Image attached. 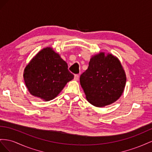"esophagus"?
Wrapping results in <instances>:
<instances>
[{"instance_id": "34e87169", "label": "esophagus", "mask_w": 152, "mask_h": 152, "mask_svg": "<svg viewBox=\"0 0 152 152\" xmlns=\"http://www.w3.org/2000/svg\"><path fill=\"white\" fill-rule=\"evenodd\" d=\"M79 77H80L79 75H75V77H74V80H76V81H77V80H79Z\"/></svg>"}]
</instances>
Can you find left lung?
I'll use <instances>...</instances> for the list:
<instances>
[{
    "label": "left lung",
    "mask_w": 152,
    "mask_h": 152,
    "mask_svg": "<svg viewBox=\"0 0 152 152\" xmlns=\"http://www.w3.org/2000/svg\"><path fill=\"white\" fill-rule=\"evenodd\" d=\"M88 65L80 78L87 101L102 107L118 100L126 83V75L119 60L102 52L92 57Z\"/></svg>",
    "instance_id": "obj_1"
}]
</instances>
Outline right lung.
I'll return each instance as SVG.
<instances>
[{
  "instance_id": "1",
  "label": "right lung",
  "mask_w": 152,
  "mask_h": 152,
  "mask_svg": "<svg viewBox=\"0 0 152 152\" xmlns=\"http://www.w3.org/2000/svg\"><path fill=\"white\" fill-rule=\"evenodd\" d=\"M23 78L30 94L48 101L57 96L74 75L60 55L51 48H46L25 67Z\"/></svg>"
}]
</instances>
